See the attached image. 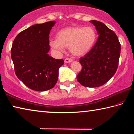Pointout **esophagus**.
I'll return each mask as SVG.
<instances>
[{"instance_id":"esophagus-1","label":"esophagus","mask_w":134,"mask_h":134,"mask_svg":"<svg viewBox=\"0 0 134 134\" xmlns=\"http://www.w3.org/2000/svg\"><path fill=\"white\" fill-rule=\"evenodd\" d=\"M72 62V60L71 58H66L64 60V62L65 63H70Z\"/></svg>"}]
</instances>
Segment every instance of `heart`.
<instances>
[{
  "label": "heart",
  "instance_id": "b5f03b06",
  "mask_svg": "<svg viewBox=\"0 0 134 134\" xmlns=\"http://www.w3.org/2000/svg\"><path fill=\"white\" fill-rule=\"evenodd\" d=\"M96 38V31L92 26H69L59 31L57 39L51 40L49 44L58 51L69 47L72 55L81 56L91 50Z\"/></svg>",
  "mask_w": 134,
  "mask_h": 134
}]
</instances>
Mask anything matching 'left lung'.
<instances>
[{
    "instance_id": "1",
    "label": "left lung",
    "mask_w": 134,
    "mask_h": 134,
    "mask_svg": "<svg viewBox=\"0 0 134 134\" xmlns=\"http://www.w3.org/2000/svg\"><path fill=\"white\" fill-rule=\"evenodd\" d=\"M90 22L96 27L99 37L91 50L79 60L82 69L77 80L85 87H96L107 83L116 72L121 44L116 34L102 22Z\"/></svg>"
}]
</instances>
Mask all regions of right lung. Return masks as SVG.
Here are the masks:
<instances>
[{"mask_svg":"<svg viewBox=\"0 0 134 134\" xmlns=\"http://www.w3.org/2000/svg\"><path fill=\"white\" fill-rule=\"evenodd\" d=\"M55 21L35 24L22 31L13 41L11 58L18 78L29 89L43 92L52 89L58 80L63 59L49 56V35Z\"/></svg>","mask_w":134,"mask_h":134,"instance_id":"add662e5","label":"right lung"}]
</instances>
